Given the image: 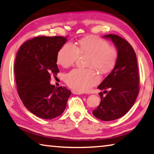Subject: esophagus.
Returning a JSON list of instances; mask_svg holds the SVG:
<instances>
[{
    "label": "esophagus",
    "mask_w": 154,
    "mask_h": 154,
    "mask_svg": "<svg viewBox=\"0 0 154 154\" xmlns=\"http://www.w3.org/2000/svg\"><path fill=\"white\" fill-rule=\"evenodd\" d=\"M72 93L74 94H77V95H80V94H82V92H79V91H77V90H72Z\"/></svg>",
    "instance_id": "obj_1"
}]
</instances>
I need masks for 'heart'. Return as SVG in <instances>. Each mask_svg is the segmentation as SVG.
Masks as SVG:
<instances>
[{
	"label": "heart",
	"instance_id": "1",
	"mask_svg": "<svg viewBox=\"0 0 154 154\" xmlns=\"http://www.w3.org/2000/svg\"><path fill=\"white\" fill-rule=\"evenodd\" d=\"M89 54L88 66L97 69L102 74L111 72L116 66L118 51L107 41L96 36H86L78 41V45L68 42L60 49L57 62L63 67L73 65L79 54ZM75 69L66 75V82L69 87L79 92H85L98 83L99 77L94 68Z\"/></svg>",
	"mask_w": 154,
	"mask_h": 154
}]
</instances>
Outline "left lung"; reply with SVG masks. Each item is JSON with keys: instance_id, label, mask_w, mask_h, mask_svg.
I'll use <instances>...</instances> for the list:
<instances>
[{"instance_id": "left-lung-1", "label": "left lung", "mask_w": 154, "mask_h": 154, "mask_svg": "<svg viewBox=\"0 0 154 154\" xmlns=\"http://www.w3.org/2000/svg\"><path fill=\"white\" fill-rule=\"evenodd\" d=\"M104 38L115 44L118 59L113 71L98 85V89L105 91L99 93L101 101L92 113L100 120L111 121L124 116L134 104L139 92V69L136 54L126 40L113 34Z\"/></svg>"}]
</instances>
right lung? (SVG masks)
Wrapping results in <instances>:
<instances>
[{
	"mask_svg": "<svg viewBox=\"0 0 154 154\" xmlns=\"http://www.w3.org/2000/svg\"><path fill=\"white\" fill-rule=\"evenodd\" d=\"M67 36H36L18 50L14 72L18 95L24 105L38 118L50 119L63 113L71 90L50 84L57 75V54Z\"/></svg>",
	"mask_w": 154,
	"mask_h": 154,
	"instance_id": "obj_1",
	"label": "right lung"
}]
</instances>
